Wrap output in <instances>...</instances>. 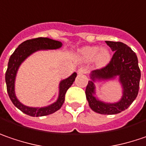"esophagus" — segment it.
Segmentation results:
<instances>
[{"label": "esophagus", "mask_w": 146, "mask_h": 146, "mask_svg": "<svg viewBox=\"0 0 146 146\" xmlns=\"http://www.w3.org/2000/svg\"><path fill=\"white\" fill-rule=\"evenodd\" d=\"M77 72H78L79 75H83V74H85L87 72V70L84 68V67H80V69H78Z\"/></svg>", "instance_id": "esophagus-1"}]
</instances>
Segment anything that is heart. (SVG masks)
I'll return each instance as SVG.
<instances>
[{
  "instance_id": "heart-1",
  "label": "heart",
  "mask_w": 146,
  "mask_h": 146,
  "mask_svg": "<svg viewBox=\"0 0 146 146\" xmlns=\"http://www.w3.org/2000/svg\"><path fill=\"white\" fill-rule=\"evenodd\" d=\"M80 56L86 62L94 60L98 67L105 66L111 60V52L108 48H99L97 46H89L81 48L79 52Z\"/></svg>"
}]
</instances>
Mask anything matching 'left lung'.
<instances>
[{
	"label": "left lung",
	"mask_w": 146,
	"mask_h": 146,
	"mask_svg": "<svg viewBox=\"0 0 146 146\" xmlns=\"http://www.w3.org/2000/svg\"><path fill=\"white\" fill-rule=\"evenodd\" d=\"M106 43L114 52L112 60L105 67L94 70L90 73V80L86 86L85 94L89 105L95 113L105 115H113L127 109L137 97L141 70L138 66V59L135 53L123 42L106 41ZM119 78L123 96L118 102L105 103L95 96L96 81Z\"/></svg>",
	"instance_id": "1"
}]
</instances>
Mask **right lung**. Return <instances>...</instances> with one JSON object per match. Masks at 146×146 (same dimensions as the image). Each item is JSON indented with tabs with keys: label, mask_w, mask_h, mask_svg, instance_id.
<instances>
[{
	"label": "right lung",
	"mask_w": 146,
	"mask_h": 146,
	"mask_svg": "<svg viewBox=\"0 0 146 146\" xmlns=\"http://www.w3.org/2000/svg\"><path fill=\"white\" fill-rule=\"evenodd\" d=\"M62 42L53 40L48 38H38L25 41L24 42L19 45L18 48L15 50L13 54L11 56L8 62L7 70L5 72L6 88H7L9 97L12 101L13 104L19 108L21 112L31 117H42L55 113L62 108V104H64L65 101V94L76 80V77L77 76L76 72H74L68 78L62 80L60 82L59 94L56 101L46 107L33 108V107L24 105L17 98L15 91V78L18 70L20 65L25 62L27 57H29L30 55L38 51L54 50L62 48Z\"/></svg>",
	"instance_id": "obj_1"
}]
</instances>
